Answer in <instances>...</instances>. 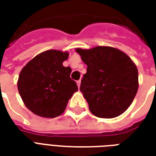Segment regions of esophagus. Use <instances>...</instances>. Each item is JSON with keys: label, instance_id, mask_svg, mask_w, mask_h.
I'll return each instance as SVG.
<instances>
[{"label": "esophagus", "instance_id": "esophagus-1", "mask_svg": "<svg viewBox=\"0 0 156 156\" xmlns=\"http://www.w3.org/2000/svg\"><path fill=\"white\" fill-rule=\"evenodd\" d=\"M77 84H78V88H80V84H81V80H78V81L77 82Z\"/></svg>", "mask_w": 156, "mask_h": 156}]
</instances>
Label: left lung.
<instances>
[{
  "mask_svg": "<svg viewBox=\"0 0 156 156\" xmlns=\"http://www.w3.org/2000/svg\"><path fill=\"white\" fill-rule=\"evenodd\" d=\"M87 64L80 91L90 111L111 119L127 109L138 91V70L129 57L111 47L76 49Z\"/></svg>",
  "mask_w": 156,
  "mask_h": 156,
  "instance_id": "left-lung-1",
  "label": "left lung"
}]
</instances>
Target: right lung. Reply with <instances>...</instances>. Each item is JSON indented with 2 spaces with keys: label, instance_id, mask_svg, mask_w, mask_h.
<instances>
[{
  "label": "right lung",
  "instance_id": "obj_1",
  "mask_svg": "<svg viewBox=\"0 0 156 156\" xmlns=\"http://www.w3.org/2000/svg\"><path fill=\"white\" fill-rule=\"evenodd\" d=\"M68 58L67 51L48 50L36 56L22 68L17 83L19 94L35 115L58 117L78 91L76 82L70 78L72 69L62 66Z\"/></svg>",
  "mask_w": 156,
  "mask_h": 156
}]
</instances>
